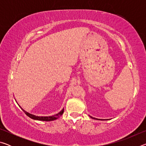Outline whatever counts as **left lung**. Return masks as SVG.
Here are the masks:
<instances>
[{
    "label": "left lung",
    "mask_w": 146,
    "mask_h": 146,
    "mask_svg": "<svg viewBox=\"0 0 146 146\" xmlns=\"http://www.w3.org/2000/svg\"><path fill=\"white\" fill-rule=\"evenodd\" d=\"M90 117L91 118H93V119H95V120H102V119H98V118H94V117H91V116H90ZM108 120V119H107Z\"/></svg>",
    "instance_id": "left-lung-1"
}]
</instances>
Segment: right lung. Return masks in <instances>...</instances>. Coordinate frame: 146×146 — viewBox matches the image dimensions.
<instances>
[{
	"label": "right lung",
	"mask_w": 146,
	"mask_h": 146,
	"mask_svg": "<svg viewBox=\"0 0 146 146\" xmlns=\"http://www.w3.org/2000/svg\"><path fill=\"white\" fill-rule=\"evenodd\" d=\"M19 105V104H18ZM19 107L21 108L22 110H23V111L26 113V115L27 116H28L29 118H32L33 120H41V121H52V120H55L56 119H57L60 116L63 114L64 113V109H62L60 112L56 113V114L52 115V116H49V117H40V116H36L34 115H32L31 113H29L28 112L26 111L25 110H24L23 108H22L21 106H19Z\"/></svg>",
	"instance_id": "add662e5"
}]
</instances>
